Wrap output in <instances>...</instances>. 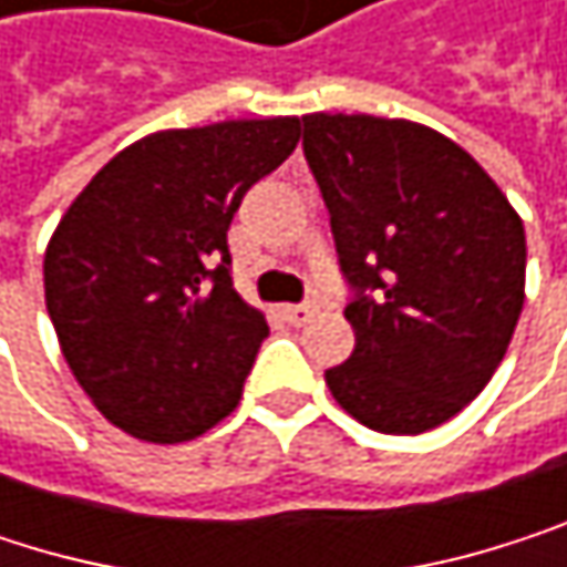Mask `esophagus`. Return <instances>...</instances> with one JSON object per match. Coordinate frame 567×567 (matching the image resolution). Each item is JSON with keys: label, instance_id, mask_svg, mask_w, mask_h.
I'll return each mask as SVG.
<instances>
[{"label": "esophagus", "instance_id": "esophagus-1", "mask_svg": "<svg viewBox=\"0 0 567 567\" xmlns=\"http://www.w3.org/2000/svg\"><path fill=\"white\" fill-rule=\"evenodd\" d=\"M281 316H286V322H292V326H306L316 319V306H286Z\"/></svg>", "mask_w": 567, "mask_h": 567}]
</instances>
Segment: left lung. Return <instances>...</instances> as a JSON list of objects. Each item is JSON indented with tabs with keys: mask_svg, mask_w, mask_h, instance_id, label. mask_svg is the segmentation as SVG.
Masks as SVG:
<instances>
[{
	"mask_svg": "<svg viewBox=\"0 0 567 567\" xmlns=\"http://www.w3.org/2000/svg\"><path fill=\"white\" fill-rule=\"evenodd\" d=\"M306 158L355 299L349 362L326 372L365 429L422 435L495 375L525 306V225L449 135L379 115L312 112Z\"/></svg>",
	"mask_w": 567,
	"mask_h": 567,
	"instance_id": "left-lung-1",
	"label": "left lung"
}]
</instances>
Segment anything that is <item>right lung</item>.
I'll return each instance as SVG.
<instances>
[{"mask_svg":"<svg viewBox=\"0 0 567 567\" xmlns=\"http://www.w3.org/2000/svg\"><path fill=\"white\" fill-rule=\"evenodd\" d=\"M299 135V115L152 132L55 225L45 309L75 382L125 435L175 445L235 412L268 326L231 289L228 225Z\"/></svg>","mask_w":567,"mask_h":567,"instance_id":"right-lung-1","label":"right lung"}]
</instances>
